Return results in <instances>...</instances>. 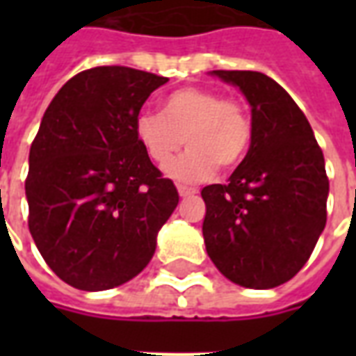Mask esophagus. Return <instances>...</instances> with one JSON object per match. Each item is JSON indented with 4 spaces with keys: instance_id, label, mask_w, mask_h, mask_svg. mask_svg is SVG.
I'll return each mask as SVG.
<instances>
[{
    "instance_id": "obj_1",
    "label": "esophagus",
    "mask_w": 356,
    "mask_h": 356,
    "mask_svg": "<svg viewBox=\"0 0 356 356\" xmlns=\"http://www.w3.org/2000/svg\"><path fill=\"white\" fill-rule=\"evenodd\" d=\"M177 193H179V196H181V198H186V196H193V194H196V191H194V188H191V186L179 185Z\"/></svg>"
}]
</instances>
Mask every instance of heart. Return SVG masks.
Segmentation results:
<instances>
[{
    "label": "heart",
    "instance_id": "obj_1",
    "mask_svg": "<svg viewBox=\"0 0 356 356\" xmlns=\"http://www.w3.org/2000/svg\"><path fill=\"white\" fill-rule=\"evenodd\" d=\"M135 135L158 165L170 162L185 139L188 150L165 168V175L179 183H196L208 179L216 165L231 170L246 158L252 118L244 102L223 99L213 89L188 86L165 95L160 114H139Z\"/></svg>",
    "mask_w": 356,
    "mask_h": 356
}]
</instances>
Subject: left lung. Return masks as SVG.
Returning a JSON list of instances; mask_svg holds the SVG:
<instances>
[{"label":"left lung","mask_w":356,"mask_h":356,"mask_svg":"<svg viewBox=\"0 0 356 356\" xmlns=\"http://www.w3.org/2000/svg\"><path fill=\"white\" fill-rule=\"evenodd\" d=\"M252 108V145L227 185L202 188L206 252L231 282L268 290L298 275L326 227L330 183L314 133L290 95L252 70H211Z\"/></svg>","instance_id":"1"}]
</instances>
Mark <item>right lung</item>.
I'll return each mask as SVG.
<instances>
[{
    "label": "right lung",
    "mask_w": 356,
    "mask_h": 356,
    "mask_svg": "<svg viewBox=\"0 0 356 356\" xmlns=\"http://www.w3.org/2000/svg\"><path fill=\"white\" fill-rule=\"evenodd\" d=\"M165 81L97 66L66 81L43 114L28 158V227L51 270L78 290H110L139 275L177 208L173 181L135 135L140 106Z\"/></svg>",
    "instance_id": "right-lung-1"
}]
</instances>
